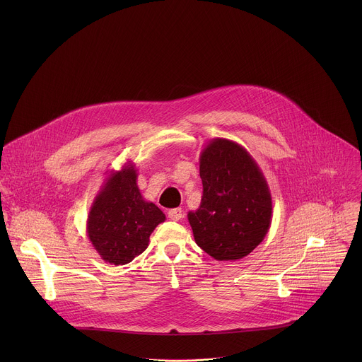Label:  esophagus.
Instances as JSON below:
<instances>
[{"label":"esophagus","mask_w":362,"mask_h":362,"mask_svg":"<svg viewBox=\"0 0 362 362\" xmlns=\"http://www.w3.org/2000/svg\"><path fill=\"white\" fill-rule=\"evenodd\" d=\"M168 217L171 220H174V221H178V220H181L184 217V214H182V210L180 207H177V209L168 210Z\"/></svg>","instance_id":"esophagus-1"}]
</instances>
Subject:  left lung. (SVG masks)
I'll return each instance as SVG.
<instances>
[{
	"label": "left lung",
	"mask_w": 362,
	"mask_h": 362,
	"mask_svg": "<svg viewBox=\"0 0 362 362\" xmlns=\"http://www.w3.org/2000/svg\"><path fill=\"white\" fill-rule=\"evenodd\" d=\"M204 195L188 211L195 243L216 260L250 255L272 224V195L255 158L240 144L216 138L202 149Z\"/></svg>",
	"instance_id": "obj_1"
}]
</instances>
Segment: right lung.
Instances as JSON below:
<instances>
[{
    "mask_svg": "<svg viewBox=\"0 0 362 362\" xmlns=\"http://www.w3.org/2000/svg\"><path fill=\"white\" fill-rule=\"evenodd\" d=\"M136 180L138 170L131 161L110 171L88 214L89 241L111 264H127L141 255L153 230L165 220L153 202L145 201Z\"/></svg>",
    "mask_w": 362,
    "mask_h": 362,
    "instance_id": "obj_1",
    "label": "right lung"
}]
</instances>
